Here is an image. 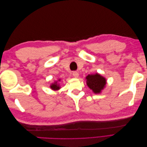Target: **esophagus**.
Segmentation results:
<instances>
[{
  "mask_svg": "<svg viewBox=\"0 0 147 147\" xmlns=\"http://www.w3.org/2000/svg\"><path fill=\"white\" fill-rule=\"evenodd\" d=\"M72 75H73V76L75 78H77L78 77V73L77 72H76V71H74L72 73Z\"/></svg>",
  "mask_w": 147,
  "mask_h": 147,
  "instance_id": "esophagus-1",
  "label": "esophagus"
}]
</instances>
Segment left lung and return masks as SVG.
Here are the masks:
<instances>
[{
  "mask_svg": "<svg viewBox=\"0 0 147 147\" xmlns=\"http://www.w3.org/2000/svg\"><path fill=\"white\" fill-rule=\"evenodd\" d=\"M86 78L87 85L94 93H99L106 84L105 79L98 74L88 75Z\"/></svg>",
  "mask_w": 147,
  "mask_h": 147,
  "instance_id": "left-lung-1",
  "label": "left lung"
}]
</instances>
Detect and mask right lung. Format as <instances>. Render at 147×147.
<instances>
[{
	"label": "right lung",
	"mask_w": 147,
	"mask_h": 147,
	"mask_svg": "<svg viewBox=\"0 0 147 147\" xmlns=\"http://www.w3.org/2000/svg\"><path fill=\"white\" fill-rule=\"evenodd\" d=\"M59 81H60V80H59ZM51 88L52 90H59L60 88H59V84L57 83V82H56L54 84H52V85H51Z\"/></svg>",
	"instance_id": "obj_1"
}]
</instances>
